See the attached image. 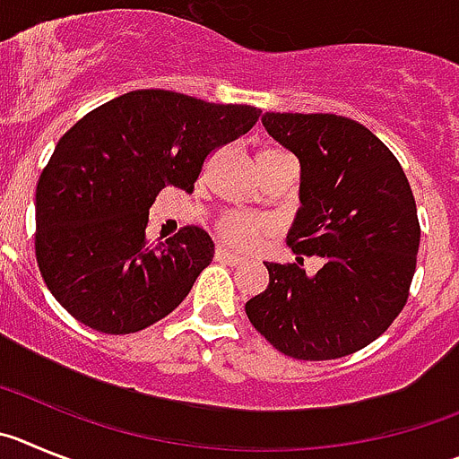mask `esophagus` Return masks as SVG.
<instances>
[{
  "label": "esophagus",
  "instance_id": "34e87169",
  "mask_svg": "<svg viewBox=\"0 0 459 459\" xmlns=\"http://www.w3.org/2000/svg\"><path fill=\"white\" fill-rule=\"evenodd\" d=\"M214 255H217V260H221V263H229V265H242L245 263V258L238 254H233V251H229L226 247H217V251H214Z\"/></svg>",
  "mask_w": 459,
  "mask_h": 459
}]
</instances>
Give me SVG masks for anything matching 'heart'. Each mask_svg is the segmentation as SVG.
Wrapping results in <instances>:
<instances>
[{"instance_id": "1", "label": "heart", "mask_w": 459, "mask_h": 459, "mask_svg": "<svg viewBox=\"0 0 459 459\" xmlns=\"http://www.w3.org/2000/svg\"><path fill=\"white\" fill-rule=\"evenodd\" d=\"M279 148H263L260 152H276ZM258 152V155H260ZM221 239H226L229 245L247 249V247L255 245L263 235L267 233V221L260 217H249V214H224L217 224Z\"/></svg>"}]
</instances>
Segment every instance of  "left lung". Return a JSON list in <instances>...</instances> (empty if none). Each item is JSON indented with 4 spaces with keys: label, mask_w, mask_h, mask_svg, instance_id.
I'll return each instance as SVG.
<instances>
[{
    "label": "left lung",
    "mask_w": 459,
    "mask_h": 459,
    "mask_svg": "<svg viewBox=\"0 0 459 459\" xmlns=\"http://www.w3.org/2000/svg\"><path fill=\"white\" fill-rule=\"evenodd\" d=\"M263 126L301 167L288 245L300 264L320 255L323 267L308 277L296 263H265L270 286L247 301V317L292 359L348 357L382 336L410 297L414 194L394 152L352 118L267 111Z\"/></svg>",
    "instance_id": "1"
}]
</instances>
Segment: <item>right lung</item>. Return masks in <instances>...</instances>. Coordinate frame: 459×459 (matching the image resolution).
Listing matches in <instances>:
<instances>
[{
  "mask_svg": "<svg viewBox=\"0 0 459 459\" xmlns=\"http://www.w3.org/2000/svg\"><path fill=\"white\" fill-rule=\"evenodd\" d=\"M260 109L164 89L89 111L56 143L36 187V260L61 307L102 333H134L178 307L214 255L199 226L148 245L164 187L194 192L201 167L255 126Z\"/></svg>",
  "mask_w": 459,
  "mask_h": 459,
  "instance_id": "add662e5",
  "label": "right lung"
}]
</instances>
